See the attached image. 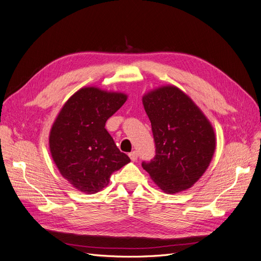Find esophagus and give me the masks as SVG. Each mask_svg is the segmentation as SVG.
<instances>
[{
    "label": "esophagus",
    "instance_id": "1",
    "mask_svg": "<svg viewBox=\"0 0 261 261\" xmlns=\"http://www.w3.org/2000/svg\"><path fill=\"white\" fill-rule=\"evenodd\" d=\"M128 155H129L132 161H136L137 158H138V152H137V151H132Z\"/></svg>",
    "mask_w": 261,
    "mask_h": 261
}]
</instances>
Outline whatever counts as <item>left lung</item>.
<instances>
[{"label": "left lung", "mask_w": 261, "mask_h": 261, "mask_svg": "<svg viewBox=\"0 0 261 261\" xmlns=\"http://www.w3.org/2000/svg\"><path fill=\"white\" fill-rule=\"evenodd\" d=\"M151 122L155 155L141 163L163 192L192 187L206 172L216 150L212 125L194 101L175 86H163L143 97Z\"/></svg>", "instance_id": "8db88e82"}]
</instances>
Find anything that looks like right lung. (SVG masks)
<instances>
[{
    "instance_id": "obj_1",
    "label": "right lung",
    "mask_w": 261,
    "mask_h": 261,
    "mask_svg": "<svg viewBox=\"0 0 261 261\" xmlns=\"http://www.w3.org/2000/svg\"><path fill=\"white\" fill-rule=\"evenodd\" d=\"M126 100L122 92L85 87L66 101L55 118L49 137L52 159L62 176L78 191L100 192L112 173L130 161L106 129L108 118Z\"/></svg>"
}]
</instances>
